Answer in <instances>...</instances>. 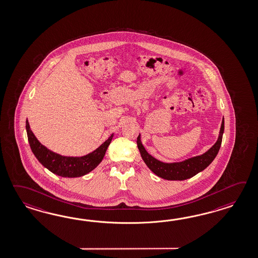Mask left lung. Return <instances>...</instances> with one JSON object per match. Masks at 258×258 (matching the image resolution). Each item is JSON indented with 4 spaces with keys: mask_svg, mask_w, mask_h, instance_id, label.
<instances>
[{
    "mask_svg": "<svg viewBox=\"0 0 258 258\" xmlns=\"http://www.w3.org/2000/svg\"><path fill=\"white\" fill-rule=\"evenodd\" d=\"M224 130L225 121L223 117L219 136L216 143L207 152H205L201 156L190 157L185 160H182L181 162L165 163L152 157L151 155L145 150V146L142 144L141 134H139L137 138V145L143 160L156 175L170 181H182L189 179L202 170H205L208 166L214 161L220 149Z\"/></svg>",
    "mask_w": 258,
    "mask_h": 258,
    "instance_id": "1",
    "label": "left lung"
}]
</instances>
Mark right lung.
<instances>
[{
  "mask_svg": "<svg viewBox=\"0 0 258 258\" xmlns=\"http://www.w3.org/2000/svg\"><path fill=\"white\" fill-rule=\"evenodd\" d=\"M26 131L29 144L38 161L54 174L61 177L75 178L88 174L101 163L112 142L113 133L96 150L83 157H65L47 149L42 145L31 131L29 121L26 120Z\"/></svg>",
  "mask_w": 258,
  "mask_h": 258,
  "instance_id": "right-lung-1",
  "label": "right lung"
}]
</instances>
